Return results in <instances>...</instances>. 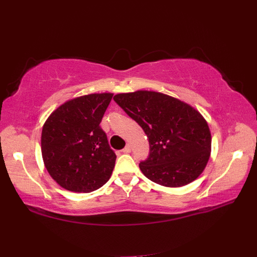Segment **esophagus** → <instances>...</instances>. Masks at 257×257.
I'll return each instance as SVG.
<instances>
[{
    "instance_id": "34e87169",
    "label": "esophagus",
    "mask_w": 257,
    "mask_h": 257,
    "mask_svg": "<svg viewBox=\"0 0 257 257\" xmlns=\"http://www.w3.org/2000/svg\"><path fill=\"white\" fill-rule=\"evenodd\" d=\"M122 152H123V153H125V154H127V153H130V152H131V147H130L128 144H127L126 147H125V148L122 150Z\"/></svg>"
}]
</instances>
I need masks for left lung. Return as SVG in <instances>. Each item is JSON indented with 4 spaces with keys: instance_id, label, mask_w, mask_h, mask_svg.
Returning a JSON list of instances; mask_svg holds the SVG:
<instances>
[{
    "instance_id": "1",
    "label": "left lung",
    "mask_w": 257,
    "mask_h": 257,
    "mask_svg": "<svg viewBox=\"0 0 257 257\" xmlns=\"http://www.w3.org/2000/svg\"><path fill=\"white\" fill-rule=\"evenodd\" d=\"M114 100L147 134L150 156L139 164L150 180L163 187H182L200 176L211 152V134L198 110L172 96L137 90Z\"/></svg>"
}]
</instances>
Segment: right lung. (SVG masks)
Masks as SVG:
<instances>
[{
	"instance_id": "right-lung-1",
	"label": "right lung",
	"mask_w": 257,
	"mask_h": 257,
	"mask_svg": "<svg viewBox=\"0 0 257 257\" xmlns=\"http://www.w3.org/2000/svg\"><path fill=\"white\" fill-rule=\"evenodd\" d=\"M113 95L95 93L67 100L43 124V163L66 190L95 191L112 176L116 156L99 124Z\"/></svg>"
}]
</instances>
